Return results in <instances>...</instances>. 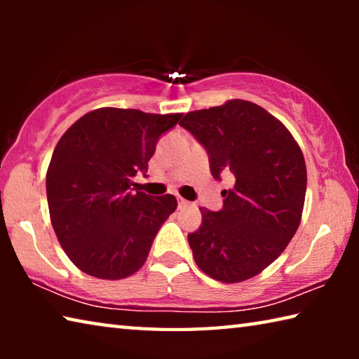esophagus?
<instances>
[{
	"instance_id": "1",
	"label": "esophagus",
	"mask_w": 359,
	"mask_h": 359,
	"mask_svg": "<svg viewBox=\"0 0 359 359\" xmlns=\"http://www.w3.org/2000/svg\"><path fill=\"white\" fill-rule=\"evenodd\" d=\"M177 201H179V208L182 209V208H187V205H190V201H187V199H184V198H177Z\"/></svg>"
}]
</instances>
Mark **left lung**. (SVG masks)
<instances>
[{
	"label": "left lung",
	"mask_w": 359,
	"mask_h": 359,
	"mask_svg": "<svg viewBox=\"0 0 359 359\" xmlns=\"http://www.w3.org/2000/svg\"><path fill=\"white\" fill-rule=\"evenodd\" d=\"M209 155L214 179L233 175L223 208H201L203 222L188 234L194 261L205 274L238 283L278 258L299 226L307 171L302 151L282 121L258 104H226L188 112L179 123Z\"/></svg>",
	"instance_id": "1"
}]
</instances>
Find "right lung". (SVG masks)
<instances>
[{
	"mask_svg": "<svg viewBox=\"0 0 359 359\" xmlns=\"http://www.w3.org/2000/svg\"><path fill=\"white\" fill-rule=\"evenodd\" d=\"M180 117L101 107L58 141L46 177L48 212L63 250L85 274L118 280L145 263L177 199L135 191L133 179L145 177L158 139Z\"/></svg>",
	"mask_w": 359,
	"mask_h": 359,
	"instance_id": "obj_1",
	"label": "right lung"
}]
</instances>
